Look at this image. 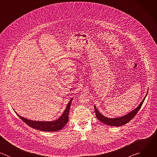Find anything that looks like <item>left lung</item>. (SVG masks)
<instances>
[{
  "label": "left lung",
  "instance_id": "8db88e82",
  "mask_svg": "<svg viewBox=\"0 0 157 157\" xmlns=\"http://www.w3.org/2000/svg\"><path fill=\"white\" fill-rule=\"evenodd\" d=\"M148 93V91H147ZM145 95V98H144V99L142 100V101L140 102V104L139 105L138 107H137L136 109H134L133 110H132L130 113H128L127 114L123 116L122 117H114V118H110V117H105V116H104L103 114H102L98 110V109L96 108V105H94V110H95V113H96V116L97 119L100 121L101 122L108 125H110V126H122L127 123H128L129 121H130L137 114V113H138V111L140 110V109L141 108L144 100L145 99V98L147 95Z\"/></svg>",
  "mask_w": 157,
  "mask_h": 157
}]
</instances>
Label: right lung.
Returning <instances> with one entry per match:
<instances>
[{"label": "right lung", "mask_w": 157, "mask_h": 157, "mask_svg": "<svg viewBox=\"0 0 157 157\" xmlns=\"http://www.w3.org/2000/svg\"><path fill=\"white\" fill-rule=\"evenodd\" d=\"M73 99V98H71L68 104H67V106L61 116L58 119L53 121H36L30 120L20 116L15 110L14 111L19 118H20L30 127L44 132H56L62 129L68 122V115Z\"/></svg>", "instance_id": "obj_1"}]
</instances>
